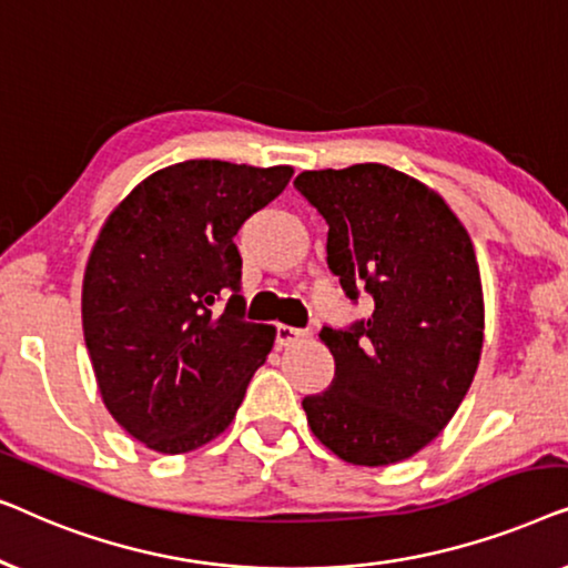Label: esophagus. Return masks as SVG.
Listing matches in <instances>:
<instances>
[{"label":"esophagus","instance_id":"34e87169","mask_svg":"<svg viewBox=\"0 0 568 568\" xmlns=\"http://www.w3.org/2000/svg\"><path fill=\"white\" fill-rule=\"evenodd\" d=\"M300 338H305V331L292 328V325H276V344L278 346H290Z\"/></svg>","mask_w":568,"mask_h":568}]
</instances>
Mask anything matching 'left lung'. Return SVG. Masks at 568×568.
I'll return each instance as SVG.
<instances>
[{
  "instance_id": "obj_1",
  "label": "left lung",
  "mask_w": 568,
  "mask_h": 568,
  "mask_svg": "<svg viewBox=\"0 0 568 568\" xmlns=\"http://www.w3.org/2000/svg\"><path fill=\"white\" fill-rule=\"evenodd\" d=\"M328 224V268L375 310L325 328L336 359L302 408L317 439L352 465H393L449 424L484 348V290L468 230L439 193L379 162L305 170L294 181Z\"/></svg>"
}]
</instances>
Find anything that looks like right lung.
I'll return each instance as SVG.
<instances>
[{
	"label": "right lung",
	"instance_id": "add662e5",
	"mask_svg": "<svg viewBox=\"0 0 568 568\" xmlns=\"http://www.w3.org/2000/svg\"><path fill=\"white\" fill-rule=\"evenodd\" d=\"M290 165L185 160L108 216L82 282V331L105 408L154 453L181 455L235 418L276 331L245 321L235 235Z\"/></svg>",
	"mask_w": 568,
	"mask_h": 568
}]
</instances>
